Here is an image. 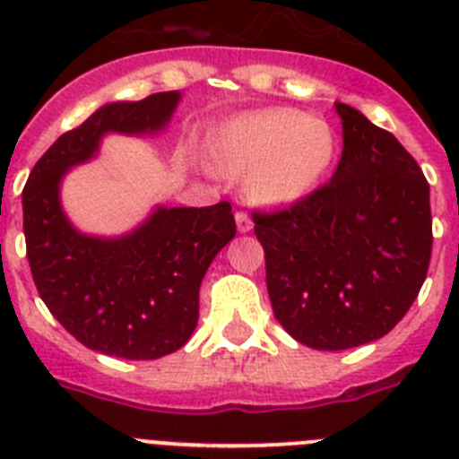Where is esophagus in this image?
<instances>
[{"label": "esophagus", "instance_id": "obj_1", "mask_svg": "<svg viewBox=\"0 0 459 459\" xmlns=\"http://www.w3.org/2000/svg\"><path fill=\"white\" fill-rule=\"evenodd\" d=\"M237 227L241 234H246L253 230V221H250V216L246 213V211H237Z\"/></svg>", "mask_w": 459, "mask_h": 459}]
</instances>
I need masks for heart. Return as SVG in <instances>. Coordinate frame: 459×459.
Listing matches in <instances>:
<instances>
[{
    "instance_id": "obj_1",
    "label": "heart",
    "mask_w": 459,
    "mask_h": 459,
    "mask_svg": "<svg viewBox=\"0 0 459 459\" xmlns=\"http://www.w3.org/2000/svg\"><path fill=\"white\" fill-rule=\"evenodd\" d=\"M211 153L245 172L243 193L262 206H287L317 188L335 158L333 128L299 109H264L213 133Z\"/></svg>"
}]
</instances>
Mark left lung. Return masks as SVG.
Listing matches in <instances>:
<instances>
[{
  "mask_svg": "<svg viewBox=\"0 0 459 459\" xmlns=\"http://www.w3.org/2000/svg\"><path fill=\"white\" fill-rule=\"evenodd\" d=\"M333 177L290 209L253 211L273 315L306 347L379 340L407 315L432 255L429 186L411 153L351 105Z\"/></svg>",
  "mask_w": 459,
  "mask_h": 459,
  "instance_id": "left-lung-1",
  "label": "left lung"
}]
</instances>
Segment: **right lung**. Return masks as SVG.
<instances>
[{"instance_id": "right-lung-1", "label": "right lung", "mask_w": 459, "mask_h": 459, "mask_svg": "<svg viewBox=\"0 0 459 459\" xmlns=\"http://www.w3.org/2000/svg\"><path fill=\"white\" fill-rule=\"evenodd\" d=\"M179 99L160 91L103 105L39 158L22 190L27 259L40 299L78 342L117 359L153 360L188 342L202 278L237 234L232 206H158L131 234L100 238L68 222L59 184L99 152L105 133L163 131Z\"/></svg>"}]
</instances>
